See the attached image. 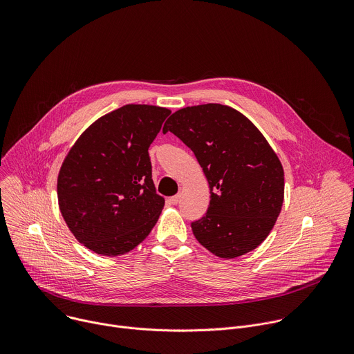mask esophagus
<instances>
[{
	"label": "esophagus",
	"mask_w": 354,
	"mask_h": 354,
	"mask_svg": "<svg viewBox=\"0 0 354 354\" xmlns=\"http://www.w3.org/2000/svg\"><path fill=\"white\" fill-rule=\"evenodd\" d=\"M179 198H180V194H175V196L169 197V203L171 205H178L179 203Z\"/></svg>",
	"instance_id": "1"
}]
</instances>
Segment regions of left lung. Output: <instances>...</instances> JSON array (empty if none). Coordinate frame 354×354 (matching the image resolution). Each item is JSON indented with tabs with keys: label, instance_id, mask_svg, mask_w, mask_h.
<instances>
[{
	"label": "left lung",
	"instance_id": "obj_1",
	"mask_svg": "<svg viewBox=\"0 0 354 354\" xmlns=\"http://www.w3.org/2000/svg\"><path fill=\"white\" fill-rule=\"evenodd\" d=\"M162 131L174 133L193 151L210 185L207 213L192 223L196 239L227 259L259 246L284 198L283 167L262 133L220 104L183 108Z\"/></svg>",
	"mask_w": 354,
	"mask_h": 354
}]
</instances>
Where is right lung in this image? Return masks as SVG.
<instances>
[{
    "instance_id": "obj_1",
    "label": "right lung",
    "mask_w": 354,
    "mask_h": 354,
    "mask_svg": "<svg viewBox=\"0 0 354 354\" xmlns=\"http://www.w3.org/2000/svg\"><path fill=\"white\" fill-rule=\"evenodd\" d=\"M169 115L160 106H122L89 126L66 157L60 212L96 254L123 255L156 225L165 200L157 194L148 148Z\"/></svg>"
}]
</instances>
